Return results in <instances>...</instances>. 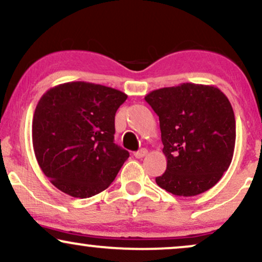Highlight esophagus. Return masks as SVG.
<instances>
[{"mask_svg": "<svg viewBox=\"0 0 262 262\" xmlns=\"http://www.w3.org/2000/svg\"><path fill=\"white\" fill-rule=\"evenodd\" d=\"M145 155H147V150H146V148H140V150H139V151L134 152V156H135V157H137V158H142Z\"/></svg>", "mask_w": 262, "mask_h": 262, "instance_id": "34e87169", "label": "esophagus"}]
</instances>
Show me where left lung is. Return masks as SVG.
<instances>
[{"instance_id": "1", "label": "left lung", "mask_w": 262, "mask_h": 262, "mask_svg": "<svg viewBox=\"0 0 262 262\" xmlns=\"http://www.w3.org/2000/svg\"><path fill=\"white\" fill-rule=\"evenodd\" d=\"M145 100L160 117L167 169L156 183L175 196L203 193L228 169L236 120L226 95L214 85L183 83L152 91Z\"/></svg>"}]
</instances>
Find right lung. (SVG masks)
Masks as SVG:
<instances>
[{"mask_svg":"<svg viewBox=\"0 0 262 262\" xmlns=\"http://www.w3.org/2000/svg\"><path fill=\"white\" fill-rule=\"evenodd\" d=\"M125 100L123 92L81 81L42 95L32 120V145L55 187L88 198L110 186L129 157L114 142L115 115Z\"/></svg>","mask_w":262,"mask_h":262,"instance_id":"right-lung-1","label":"right lung"}]
</instances>
